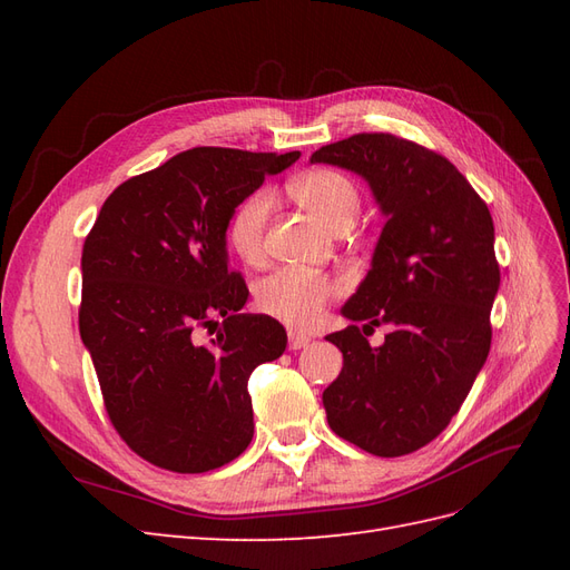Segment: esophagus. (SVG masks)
I'll list each match as a JSON object with an SVG mask.
<instances>
[{"label":"esophagus","mask_w":570,"mask_h":570,"mask_svg":"<svg viewBox=\"0 0 570 570\" xmlns=\"http://www.w3.org/2000/svg\"><path fill=\"white\" fill-rule=\"evenodd\" d=\"M308 342H312V337L304 335V333H295V331H289V333H287V344H289V350H292V352L304 350Z\"/></svg>","instance_id":"1"}]
</instances>
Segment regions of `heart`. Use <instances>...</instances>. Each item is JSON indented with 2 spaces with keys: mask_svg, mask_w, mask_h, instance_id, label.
<instances>
[{
  "mask_svg": "<svg viewBox=\"0 0 570 570\" xmlns=\"http://www.w3.org/2000/svg\"><path fill=\"white\" fill-rule=\"evenodd\" d=\"M289 195L316 216L325 228L344 233L361 212L356 183L337 168H312L287 183ZM273 212L268 189H254L235 204L226 223V243L243 264H262L266 252V228ZM337 295V285L325 273L302 268H278L254 287L258 312L278 318L289 327L314 325L325 304Z\"/></svg>",
  "mask_w": 570,
  "mask_h": 570,
  "instance_id": "obj_1",
  "label": "heart"
}]
</instances>
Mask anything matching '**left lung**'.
I'll use <instances>...</instances> for the list:
<instances>
[{"label": "left lung", "instance_id": "left-lung-1", "mask_svg": "<svg viewBox=\"0 0 570 570\" xmlns=\"http://www.w3.org/2000/svg\"><path fill=\"white\" fill-rule=\"evenodd\" d=\"M366 178L387 216L373 266L327 335L344 364L323 392L333 433L375 456H404L456 416L490 354L499 289L488 204L442 154L392 132H358L312 154ZM356 320L387 324L371 348Z\"/></svg>", "mask_w": 570, "mask_h": 570}]
</instances>
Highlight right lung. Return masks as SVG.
<instances>
[{
    "instance_id": "add662e5",
    "label": "right lung",
    "mask_w": 570,
    "mask_h": 570,
    "mask_svg": "<svg viewBox=\"0 0 570 570\" xmlns=\"http://www.w3.org/2000/svg\"><path fill=\"white\" fill-rule=\"evenodd\" d=\"M297 159L180 151L120 183L85 237L80 337L116 433L159 469L214 471L252 442L247 381L285 352L287 335L271 316L239 312L249 289L228 268L226 223L239 199ZM204 326L217 333L212 341L198 337Z\"/></svg>"
}]
</instances>
